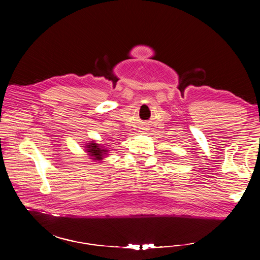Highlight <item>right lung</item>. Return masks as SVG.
<instances>
[{
	"label": "right lung",
	"mask_w": 260,
	"mask_h": 260,
	"mask_svg": "<svg viewBox=\"0 0 260 260\" xmlns=\"http://www.w3.org/2000/svg\"><path fill=\"white\" fill-rule=\"evenodd\" d=\"M86 152L92 157L94 160H102L103 159L104 155L107 154V148H103L100 144L91 142L86 146Z\"/></svg>",
	"instance_id": "1"
}]
</instances>
